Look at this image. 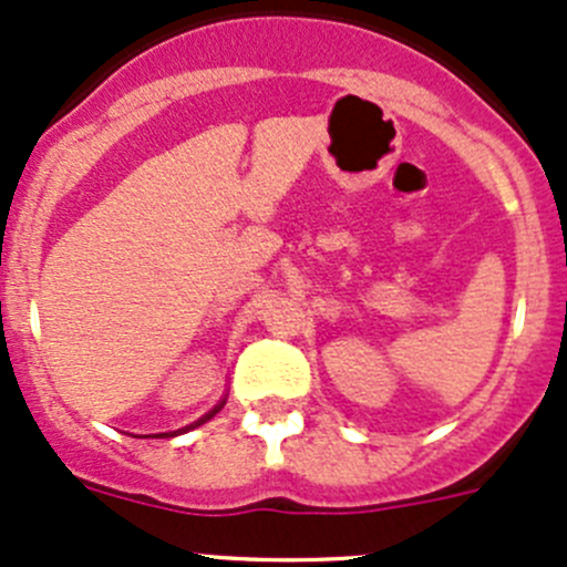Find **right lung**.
Masks as SVG:
<instances>
[{"mask_svg":"<svg viewBox=\"0 0 567 567\" xmlns=\"http://www.w3.org/2000/svg\"><path fill=\"white\" fill-rule=\"evenodd\" d=\"M225 408V399L219 404H214L212 410H208V413L204 415V419H198V421H193V424L189 426H182V429H174V432H159V434H146V437H176V434H184V432H189V429H195V426H200V424H206L208 419H214V415L219 413V410Z\"/></svg>","mask_w":567,"mask_h":567,"instance_id":"right-lung-1","label":"right lung"}]
</instances>
